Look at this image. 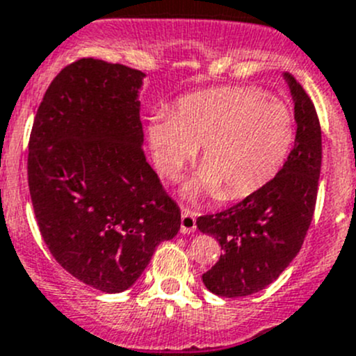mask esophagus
I'll return each instance as SVG.
<instances>
[{"label":"esophagus","mask_w":356,"mask_h":356,"mask_svg":"<svg viewBox=\"0 0 356 356\" xmlns=\"http://www.w3.org/2000/svg\"><path fill=\"white\" fill-rule=\"evenodd\" d=\"M196 231V213L189 208H182L181 211V232L182 234H191Z\"/></svg>","instance_id":"34e87169"}]
</instances>
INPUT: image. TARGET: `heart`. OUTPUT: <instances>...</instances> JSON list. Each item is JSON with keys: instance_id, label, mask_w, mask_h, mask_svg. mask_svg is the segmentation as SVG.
<instances>
[{"instance_id": "b5f03b06", "label": "heart", "mask_w": 356, "mask_h": 356, "mask_svg": "<svg viewBox=\"0 0 356 356\" xmlns=\"http://www.w3.org/2000/svg\"><path fill=\"white\" fill-rule=\"evenodd\" d=\"M146 141L161 174L174 177L200 146V168L182 186L189 200L218 193L234 201L277 175L294 139L282 99L251 88H213L182 96L146 122Z\"/></svg>"}]
</instances>
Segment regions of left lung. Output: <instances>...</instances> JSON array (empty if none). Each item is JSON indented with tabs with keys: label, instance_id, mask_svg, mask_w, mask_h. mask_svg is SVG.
Returning <instances> with one entry per match:
<instances>
[{
	"label": "left lung",
	"instance_id": "obj_1",
	"mask_svg": "<svg viewBox=\"0 0 356 356\" xmlns=\"http://www.w3.org/2000/svg\"><path fill=\"white\" fill-rule=\"evenodd\" d=\"M294 103L296 138L288 160L272 181L241 203L198 218L224 253L201 275L213 294L250 296L275 281L300 253L314 217L322 165V131L317 111L293 75L282 74Z\"/></svg>",
	"mask_w": 356,
	"mask_h": 356
}]
</instances>
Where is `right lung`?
<instances>
[{"mask_svg":"<svg viewBox=\"0 0 356 356\" xmlns=\"http://www.w3.org/2000/svg\"><path fill=\"white\" fill-rule=\"evenodd\" d=\"M146 74L82 58L49 84L29 141L39 231L68 274L103 293L129 289L181 211L143 153Z\"/></svg>","mask_w":356,"mask_h":356,"instance_id":"obj_1","label":"right lung"}]
</instances>
